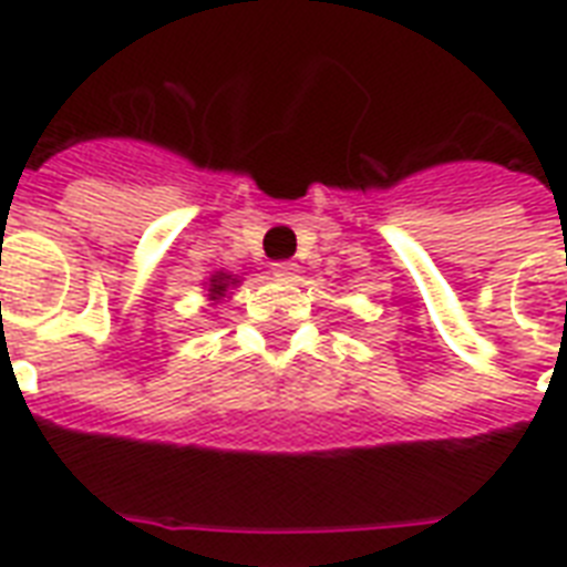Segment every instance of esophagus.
Segmentation results:
<instances>
[{
    "instance_id": "1",
    "label": "esophagus",
    "mask_w": 567,
    "mask_h": 567,
    "mask_svg": "<svg viewBox=\"0 0 567 567\" xmlns=\"http://www.w3.org/2000/svg\"><path fill=\"white\" fill-rule=\"evenodd\" d=\"M297 274H300V265H293V261H276L274 265V276L282 282H293Z\"/></svg>"
}]
</instances>
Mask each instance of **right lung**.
I'll return each instance as SVG.
<instances>
[{
  "mask_svg": "<svg viewBox=\"0 0 567 567\" xmlns=\"http://www.w3.org/2000/svg\"><path fill=\"white\" fill-rule=\"evenodd\" d=\"M231 285H238V279H231L229 274H214L212 279H208V300H223V297H226V291H229Z\"/></svg>",
  "mask_w": 567,
  "mask_h": 567,
  "instance_id": "obj_1",
  "label": "right lung"
}]
</instances>
